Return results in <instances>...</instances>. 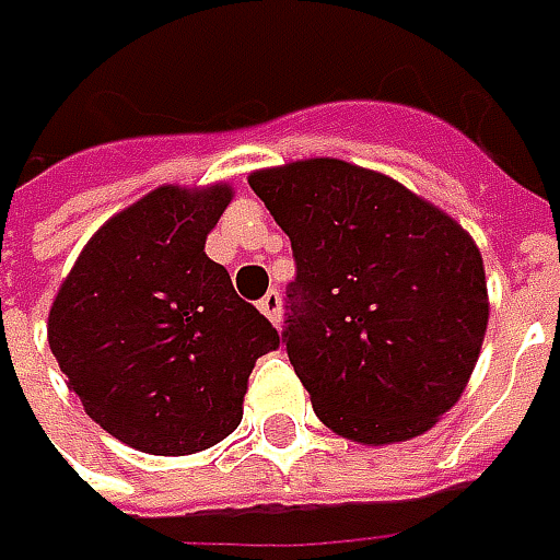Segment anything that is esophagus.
<instances>
[{
  "instance_id": "obj_1",
  "label": "esophagus",
  "mask_w": 560,
  "mask_h": 560,
  "mask_svg": "<svg viewBox=\"0 0 560 560\" xmlns=\"http://www.w3.org/2000/svg\"><path fill=\"white\" fill-rule=\"evenodd\" d=\"M258 308L268 314L273 324H280V292L268 290L261 299H258Z\"/></svg>"
}]
</instances>
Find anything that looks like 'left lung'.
<instances>
[{
	"mask_svg": "<svg viewBox=\"0 0 560 560\" xmlns=\"http://www.w3.org/2000/svg\"><path fill=\"white\" fill-rule=\"evenodd\" d=\"M248 186L290 236L280 336L314 415L364 445L430 430L483 346L480 248L440 208L349 162L258 171Z\"/></svg>",
	"mask_w": 560,
	"mask_h": 560,
	"instance_id": "8db88e82",
	"label": "left lung"
}]
</instances>
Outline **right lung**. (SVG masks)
Instances as JSON below:
<instances>
[{
    "label": "right lung",
    "instance_id": "1",
    "mask_svg": "<svg viewBox=\"0 0 560 560\" xmlns=\"http://www.w3.org/2000/svg\"><path fill=\"white\" fill-rule=\"evenodd\" d=\"M226 186H162L80 252L49 312V349L86 415L149 455H192L243 420L255 358L280 346L205 236Z\"/></svg>",
    "mask_w": 560,
    "mask_h": 560
}]
</instances>
